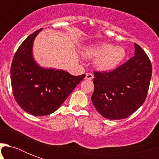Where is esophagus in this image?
<instances>
[{
    "label": "esophagus",
    "instance_id": "34e87169",
    "mask_svg": "<svg viewBox=\"0 0 159 159\" xmlns=\"http://www.w3.org/2000/svg\"><path fill=\"white\" fill-rule=\"evenodd\" d=\"M85 78L87 80H92L93 78H94V76H93V74H92V73L87 72V73H86V77H85Z\"/></svg>",
    "mask_w": 159,
    "mask_h": 159
}]
</instances>
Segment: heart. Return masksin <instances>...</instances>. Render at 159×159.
<instances>
[{
  "mask_svg": "<svg viewBox=\"0 0 159 159\" xmlns=\"http://www.w3.org/2000/svg\"><path fill=\"white\" fill-rule=\"evenodd\" d=\"M84 54L90 58H97L95 66L102 72H111L120 65L125 57V50L123 47L111 43H102L85 49Z\"/></svg>",
  "mask_w": 159,
  "mask_h": 159,
  "instance_id": "obj_1",
  "label": "heart"
}]
</instances>
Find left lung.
Segmentation results:
<instances>
[{
	"mask_svg": "<svg viewBox=\"0 0 159 159\" xmlns=\"http://www.w3.org/2000/svg\"><path fill=\"white\" fill-rule=\"evenodd\" d=\"M134 56L111 72H94L92 103L103 117L122 120L145 101L152 64L143 48L134 43Z\"/></svg>",
	"mask_w": 159,
	"mask_h": 159,
	"instance_id": "left-lung-1",
	"label": "left lung"
}]
</instances>
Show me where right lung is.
Instances as JSON below:
<instances>
[{
	"label": "right lung",
	"instance_id": "obj_1",
	"mask_svg": "<svg viewBox=\"0 0 159 159\" xmlns=\"http://www.w3.org/2000/svg\"><path fill=\"white\" fill-rule=\"evenodd\" d=\"M42 29L31 34L19 47L12 60L11 81L16 102L33 116H47L59 108L85 77L64 70L43 68L34 59V39Z\"/></svg>",
	"mask_w": 159,
	"mask_h": 159
}]
</instances>
